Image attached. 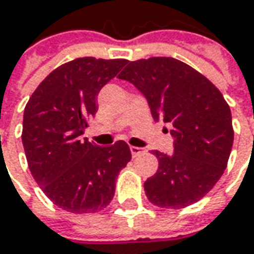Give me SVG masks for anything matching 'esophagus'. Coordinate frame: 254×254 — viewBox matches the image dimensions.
Returning a JSON list of instances; mask_svg holds the SVG:
<instances>
[{
	"label": "esophagus",
	"mask_w": 254,
	"mask_h": 254,
	"mask_svg": "<svg viewBox=\"0 0 254 254\" xmlns=\"http://www.w3.org/2000/svg\"><path fill=\"white\" fill-rule=\"evenodd\" d=\"M130 153L133 157H137V156H140V154L143 153V149L142 147H136V146H130Z\"/></svg>",
	"instance_id": "34e87169"
}]
</instances>
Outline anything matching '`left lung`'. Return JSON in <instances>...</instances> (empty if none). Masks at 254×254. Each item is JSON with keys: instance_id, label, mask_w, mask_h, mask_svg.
I'll list each match as a JSON object with an SVG mask.
<instances>
[{"instance_id": "1", "label": "left lung", "mask_w": 254, "mask_h": 254, "mask_svg": "<svg viewBox=\"0 0 254 254\" xmlns=\"http://www.w3.org/2000/svg\"><path fill=\"white\" fill-rule=\"evenodd\" d=\"M119 78L143 94L154 121L173 127V153L153 152L159 169L144 181L149 201L171 209L199 201L221 179L233 144L231 108L221 91L173 57L130 62Z\"/></svg>"}]
</instances>
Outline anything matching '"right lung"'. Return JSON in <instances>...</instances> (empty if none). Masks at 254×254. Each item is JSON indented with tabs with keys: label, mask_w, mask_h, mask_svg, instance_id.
<instances>
[{
	"label": "right lung",
	"mask_w": 254,
	"mask_h": 254,
	"mask_svg": "<svg viewBox=\"0 0 254 254\" xmlns=\"http://www.w3.org/2000/svg\"><path fill=\"white\" fill-rule=\"evenodd\" d=\"M127 63L95 57L64 63L25 107L22 143L29 170L46 197L67 212L104 209L114 198L119 171L132 159L124 140L102 147L81 139L98 110V92Z\"/></svg>",
	"instance_id": "obj_1"
}]
</instances>
